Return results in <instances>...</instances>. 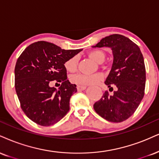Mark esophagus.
Returning a JSON list of instances; mask_svg holds the SVG:
<instances>
[{
  "label": "esophagus",
  "instance_id": "obj_1",
  "mask_svg": "<svg viewBox=\"0 0 159 159\" xmlns=\"http://www.w3.org/2000/svg\"><path fill=\"white\" fill-rule=\"evenodd\" d=\"M87 87L86 86H80V85H78L77 86V89L78 91H82L84 90V89H85Z\"/></svg>",
  "mask_w": 159,
  "mask_h": 159
}]
</instances>
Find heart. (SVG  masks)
<instances>
[{"label": "heart", "instance_id": "obj_1", "mask_svg": "<svg viewBox=\"0 0 159 159\" xmlns=\"http://www.w3.org/2000/svg\"><path fill=\"white\" fill-rule=\"evenodd\" d=\"M88 57L96 61L97 63H102L106 58V53L101 49H93L88 52ZM64 67L70 72H75L78 69V57L73 56L69 58L64 63ZM103 75L100 73L93 75L77 74L70 78L72 83L77 85H93L102 80Z\"/></svg>", "mask_w": 159, "mask_h": 159}]
</instances>
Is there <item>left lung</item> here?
I'll return each mask as SVG.
<instances>
[{
    "mask_svg": "<svg viewBox=\"0 0 159 159\" xmlns=\"http://www.w3.org/2000/svg\"><path fill=\"white\" fill-rule=\"evenodd\" d=\"M110 47L113 63L105 81L108 87H116L113 94L105 91L93 108L109 121L118 123L135 112L144 98L146 70L139 46L125 36L113 34L107 36L93 47Z\"/></svg>",
    "mask_w": 159,
    "mask_h": 159,
    "instance_id": "left-lung-1",
    "label": "left lung"
}]
</instances>
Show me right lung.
Segmentation results:
<instances>
[{"mask_svg":"<svg viewBox=\"0 0 159 159\" xmlns=\"http://www.w3.org/2000/svg\"><path fill=\"white\" fill-rule=\"evenodd\" d=\"M81 50H65L41 41L30 44L19 56L15 67V90L20 107L32 121L48 127L70 110V98L77 88L67 79L64 63ZM52 80L61 82L58 90L49 87Z\"/></svg>","mask_w":159,"mask_h":159,"instance_id":"add662e5","label":"right lung"}]
</instances>
